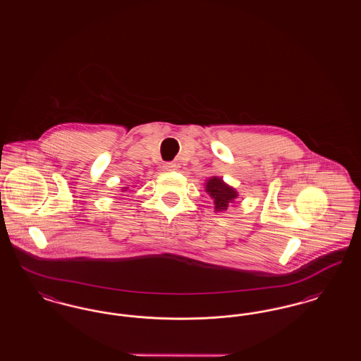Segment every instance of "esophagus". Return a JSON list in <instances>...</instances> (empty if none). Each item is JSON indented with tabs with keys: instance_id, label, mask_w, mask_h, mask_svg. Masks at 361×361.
<instances>
[{
	"instance_id": "1",
	"label": "esophagus",
	"mask_w": 361,
	"mask_h": 361,
	"mask_svg": "<svg viewBox=\"0 0 361 361\" xmlns=\"http://www.w3.org/2000/svg\"><path fill=\"white\" fill-rule=\"evenodd\" d=\"M176 168H177V165L173 164V162H166V164L162 165L164 172H173V171H176Z\"/></svg>"
}]
</instances>
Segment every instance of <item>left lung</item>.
Returning <instances> with one entry per match:
<instances>
[{
  "mask_svg": "<svg viewBox=\"0 0 361 361\" xmlns=\"http://www.w3.org/2000/svg\"><path fill=\"white\" fill-rule=\"evenodd\" d=\"M204 190L212 200V206L215 212H224L228 207L234 204L235 199L238 197L237 189L233 188L227 183H224V178L218 176H212L206 180Z\"/></svg>",
  "mask_w": 361,
  "mask_h": 361,
  "instance_id": "obj_1",
  "label": "left lung"
}]
</instances>
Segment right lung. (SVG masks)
Masks as SVG:
<instances>
[{
    "instance_id": "right-lung-1",
    "label": "right lung",
    "mask_w": 361,
    "mask_h": 361,
    "mask_svg": "<svg viewBox=\"0 0 361 361\" xmlns=\"http://www.w3.org/2000/svg\"><path fill=\"white\" fill-rule=\"evenodd\" d=\"M127 189H128V187H123V188H121V192H126Z\"/></svg>"
}]
</instances>
